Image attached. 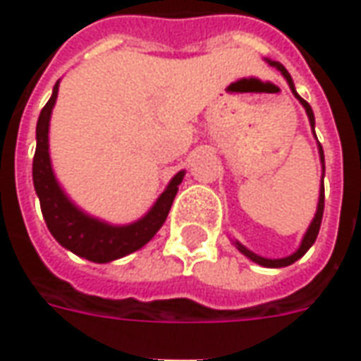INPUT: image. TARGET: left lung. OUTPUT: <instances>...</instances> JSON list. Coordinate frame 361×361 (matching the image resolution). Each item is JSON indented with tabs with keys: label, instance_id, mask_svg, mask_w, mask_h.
Listing matches in <instances>:
<instances>
[{
	"label": "left lung",
	"instance_id": "8db88e82",
	"mask_svg": "<svg viewBox=\"0 0 361 361\" xmlns=\"http://www.w3.org/2000/svg\"><path fill=\"white\" fill-rule=\"evenodd\" d=\"M267 61H269L272 67H276L280 73H282V77L286 79L290 90L294 92L295 98H298V100H300V104H302L303 108H305V114H307V118H310L311 127H315V116H313V110H311L310 104L305 102L302 96L295 92L294 81H292V77H290V73L286 71V67L282 66V63H279V61H271V59H267ZM313 133H315V131H313ZM319 154H321V164H323V178H325V157H323V147H321V145H319ZM323 211H325V185H323V180H321V189H319V203H317V212H315V219L311 220L310 228H307V232H305V235H303L302 243H300V247H298V251H295V253H292V255H288V257H282V259H265V257H261V255H257V253L250 251L247 247H243L240 242H235V247L242 251L245 257H250L253 263H257V265H261V267L280 269V267L292 265V263H295L298 259L303 257V255H305V251L310 250L311 245L315 243V240H317L319 228H321V220H323Z\"/></svg>",
	"mask_w": 361,
	"mask_h": 361
}]
</instances>
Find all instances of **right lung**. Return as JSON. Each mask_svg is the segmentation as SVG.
Returning a JSON list of instances; mask_svg holds the SVG:
<instances>
[{"instance_id": "right-lung-1", "label": "right lung", "mask_w": 361, "mask_h": 361, "mask_svg": "<svg viewBox=\"0 0 361 361\" xmlns=\"http://www.w3.org/2000/svg\"><path fill=\"white\" fill-rule=\"evenodd\" d=\"M58 89L59 81L56 82L51 98L42 108L36 123V152L32 160V181H35L36 195L40 199L46 226L66 250L73 251L75 255L89 259L92 263H110L114 259L126 257L129 253L141 250L145 243H149L154 238L160 226L164 224L173 197L178 193V185L183 180L185 172L181 170L176 173L164 193L152 204V209L133 224L111 226L108 222L89 216L69 201V197L59 188L51 170L48 131H50L51 110L58 98Z\"/></svg>"}]
</instances>
